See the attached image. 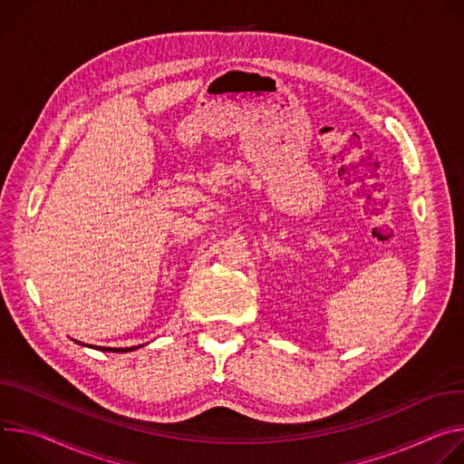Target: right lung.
Masks as SVG:
<instances>
[{
    "instance_id": "right-lung-1",
    "label": "right lung",
    "mask_w": 464,
    "mask_h": 464,
    "mask_svg": "<svg viewBox=\"0 0 464 464\" xmlns=\"http://www.w3.org/2000/svg\"><path fill=\"white\" fill-rule=\"evenodd\" d=\"M73 343H77V344H81V346H88V348H93V350H101V352H118V353L132 352V350H136V348L143 346V344H138V346H127V348H112V346H93V344H84V343H81V341H75V339H73Z\"/></svg>"
}]
</instances>
